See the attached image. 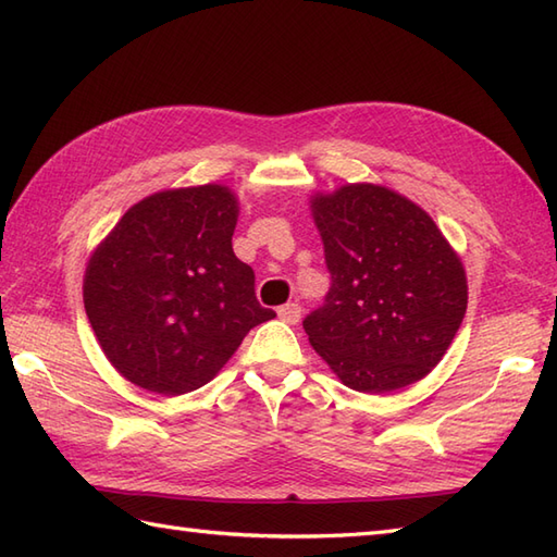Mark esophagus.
I'll return each mask as SVG.
<instances>
[{
	"label": "esophagus",
	"mask_w": 557,
	"mask_h": 557,
	"mask_svg": "<svg viewBox=\"0 0 557 557\" xmlns=\"http://www.w3.org/2000/svg\"><path fill=\"white\" fill-rule=\"evenodd\" d=\"M277 315H280V321H285L287 325H297L299 318H301V306L299 304H285L277 311Z\"/></svg>",
	"instance_id": "obj_1"
}]
</instances>
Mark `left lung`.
Wrapping results in <instances>:
<instances>
[{"instance_id": "8db88e82", "label": "left lung", "mask_w": 557, "mask_h": 557, "mask_svg": "<svg viewBox=\"0 0 557 557\" xmlns=\"http://www.w3.org/2000/svg\"><path fill=\"white\" fill-rule=\"evenodd\" d=\"M309 203L333 277L304 321L311 347L357 393L421 381L467 313L461 258L429 212L387 186L345 184Z\"/></svg>"}]
</instances>
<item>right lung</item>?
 <instances>
[{"instance_id":"obj_1","label":"right lung","mask_w":557,"mask_h":557,"mask_svg":"<svg viewBox=\"0 0 557 557\" xmlns=\"http://www.w3.org/2000/svg\"><path fill=\"white\" fill-rule=\"evenodd\" d=\"M239 200L230 186L168 188L138 200L92 251L83 304L104 357L164 397L220 373L251 327L275 318L234 256Z\"/></svg>"}]
</instances>
